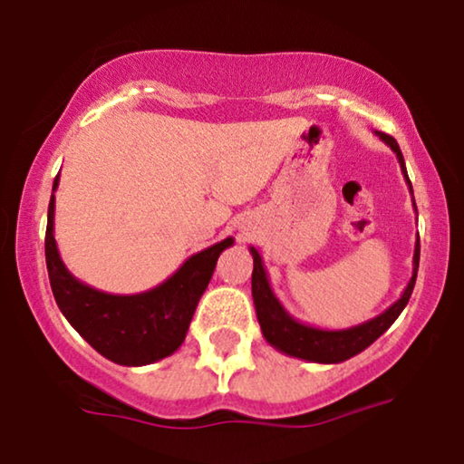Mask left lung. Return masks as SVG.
<instances>
[{
  "label": "left lung",
  "instance_id": "1",
  "mask_svg": "<svg viewBox=\"0 0 464 464\" xmlns=\"http://www.w3.org/2000/svg\"><path fill=\"white\" fill-rule=\"evenodd\" d=\"M374 134L383 140L388 148L394 151L398 162H401L402 175L407 179L409 190H411V181H409L407 169H404V158L402 151L398 148L396 139L390 137L385 132ZM415 208V198H413ZM418 212V209H415ZM252 261H255V269H252V300H255V310L256 319H259L263 338L272 344L274 349L283 351V353L291 357H300V360L306 362H316V363H338L349 360L357 353H362L363 349L371 347V344L377 340L381 334H383L388 327L398 319V314L402 313L404 306H407L409 297H411L415 278H418V267H420V236L415 239V252H413V276L409 280L407 289L402 291L401 300H396L392 306L374 316L371 321H363L360 325L347 327V330H321V327H313L306 324H300L297 319L286 313L283 304L278 302V297L274 295L272 286H269L267 272L263 267L261 255L256 248L250 246Z\"/></svg>",
  "mask_w": 464,
  "mask_h": 464
}]
</instances>
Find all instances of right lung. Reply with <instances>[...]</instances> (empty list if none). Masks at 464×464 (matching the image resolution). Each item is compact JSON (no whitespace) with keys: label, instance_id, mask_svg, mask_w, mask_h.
<instances>
[{"label":"right lung","instance_id":"right-lung-1","mask_svg":"<svg viewBox=\"0 0 464 464\" xmlns=\"http://www.w3.org/2000/svg\"><path fill=\"white\" fill-rule=\"evenodd\" d=\"M57 184L60 175L53 181L44 255L53 295L62 314L98 353L121 366H145L175 353L212 280L216 261L222 250L233 246V237L192 255L171 278L150 291L137 295L98 291L74 278L57 250L53 237Z\"/></svg>","mask_w":464,"mask_h":464}]
</instances>
